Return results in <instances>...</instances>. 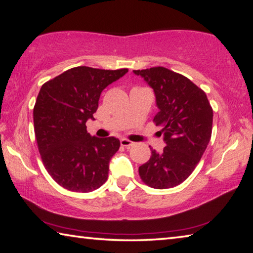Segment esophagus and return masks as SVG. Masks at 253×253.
Listing matches in <instances>:
<instances>
[{
	"mask_svg": "<svg viewBox=\"0 0 253 253\" xmlns=\"http://www.w3.org/2000/svg\"><path fill=\"white\" fill-rule=\"evenodd\" d=\"M120 143H121V145L124 148H130L134 144L133 142H132V141L127 140V139H121V140H120Z\"/></svg>",
	"mask_w": 253,
	"mask_h": 253,
	"instance_id": "obj_1",
	"label": "esophagus"
}]
</instances>
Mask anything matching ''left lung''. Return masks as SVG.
I'll use <instances>...</instances> for the list:
<instances>
[{"label": "left lung", "instance_id": "1", "mask_svg": "<svg viewBox=\"0 0 253 253\" xmlns=\"http://www.w3.org/2000/svg\"><path fill=\"white\" fill-rule=\"evenodd\" d=\"M156 93L159 112L153 119L162 127L167 147L151 150L150 160L139 167L141 180L154 189L182 183L196 169L211 139L213 110L206 92L184 75L163 66L134 70Z\"/></svg>", "mask_w": 253, "mask_h": 253}]
</instances>
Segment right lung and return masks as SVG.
Here are the masks:
<instances>
[{
    "instance_id": "1",
    "label": "right lung",
    "mask_w": 253,
    "mask_h": 253,
    "mask_svg": "<svg viewBox=\"0 0 253 253\" xmlns=\"http://www.w3.org/2000/svg\"><path fill=\"white\" fill-rule=\"evenodd\" d=\"M126 72L77 66L40 90L33 109L39 152L48 174L64 189L90 192L108 180L109 162L120 141L91 136L85 123L94 120L101 92Z\"/></svg>"
}]
</instances>
